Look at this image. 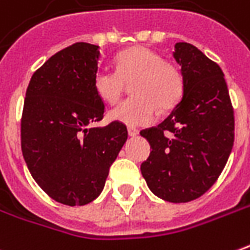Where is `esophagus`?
<instances>
[{"label": "esophagus", "mask_w": 250, "mask_h": 250, "mask_svg": "<svg viewBox=\"0 0 250 250\" xmlns=\"http://www.w3.org/2000/svg\"><path fill=\"white\" fill-rule=\"evenodd\" d=\"M138 134H139L138 128H134V127H128V135H130V137H137Z\"/></svg>", "instance_id": "1"}]
</instances>
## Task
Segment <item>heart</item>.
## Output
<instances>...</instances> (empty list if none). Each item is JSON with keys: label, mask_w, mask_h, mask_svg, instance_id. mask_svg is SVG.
Here are the masks:
<instances>
[{"label": "heart", "mask_w": 250, "mask_h": 250, "mask_svg": "<svg viewBox=\"0 0 250 250\" xmlns=\"http://www.w3.org/2000/svg\"><path fill=\"white\" fill-rule=\"evenodd\" d=\"M130 83L135 96L112 109L109 116L131 127L153 123L158 109H173L184 93L181 70L147 47H131L120 52L116 57V71L100 67L93 76L96 93L108 104H116Z\"/></svg>", "instance_id": "1"}]
</instances>
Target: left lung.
<instances>
[{"mask_svg": "<svg viewBox=\"0 0 250 250\" xmlns=\"http://www.w3.org/2000/svg\"><path fill=\"white\" fill-rule=\"evenodd\" d=\"M174 58L184 76L183 99L164 122L141 131L151 147L141 172L155 196L186 203L222 173L234 143V111L214 61L189 43H177Z\"/></svg>", "mask_w": 250, "mask_h": 250, "instance_id": "left-lung-1", "label": "left lung"}]
</instances>
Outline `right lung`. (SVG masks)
Wrapping results in <instances>:
<instances>
[{"mask_svg": "<svg viewBox=\"0 0 250 250\" xmlns=\"http://www.w3.org/2000/svg\"><path fill=\"white\" fill-rule=\"evenodd\" d=\"M99 46L78 42L42 64L29 81L21 115V150L38 186L58 203L83 206L103 191L127 141V127L104 118L93 88Z\"/></svg>", "mask_w": 250, "mask_h": 250, "instance_id": "obj_1", "label": "right lung"}]
</instances>
